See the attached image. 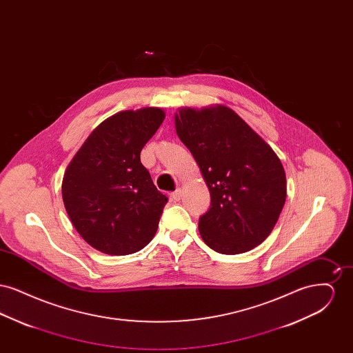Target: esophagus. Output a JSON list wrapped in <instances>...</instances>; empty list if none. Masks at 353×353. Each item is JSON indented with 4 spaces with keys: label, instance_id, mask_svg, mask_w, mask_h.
<instances>
[{
    "label": "esophagus",
    "instance_id": "34e87169",
    "mask_svg": "<svg viewBox=\"0 0 353 353\" xmlns=\"http://www.w3.org/2000/svg\"><path fill=\"white\" fill-rule=\"evenodd\" d=\"M181 194H183V190H181V189H177V190L172 192V193L169 194V197H170V200H173V201H179V200L181 199Z\"/></svg>",
    "mask_w": 353,
    "mask_h": 353
}]
</instances>
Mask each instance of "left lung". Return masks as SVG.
<instances>
[{
	"instance_id": "left-lung-1",
	"label": "left lung",
	"mask_w": 353,
	"mask_h": 353,
	"mask_svg": "<svg viewBox=\"0 0 353 353\" xmlns=\"http://www.w3.org/2000/svg\"><path fill=\"white\" fill-rule=\"evenodd\" d=\"M174 125L210 192V208L199 221L203 242L228 255L261 245L279 219L287 194L276 153L226 105L183 107Z\"/></svg>"
}]
</instances>
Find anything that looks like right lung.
<instances>
[{"instance_id": "1", "label": "right lung", "mask_w": 353, "mask_h": 353, "mask_svg": "<svg viewBox=\"0 0 353 353\" xmlns=\"http://www.w3.org/2000/svg\"><path fill=\"white\" fill-rule=\"evenodd\" d=\"M165 118L157 107L118 112L85 139L70 161L62 199L84 241L110 255L145 248L168 202L140 161V152Z\"/></svg>"}]
</instances>
